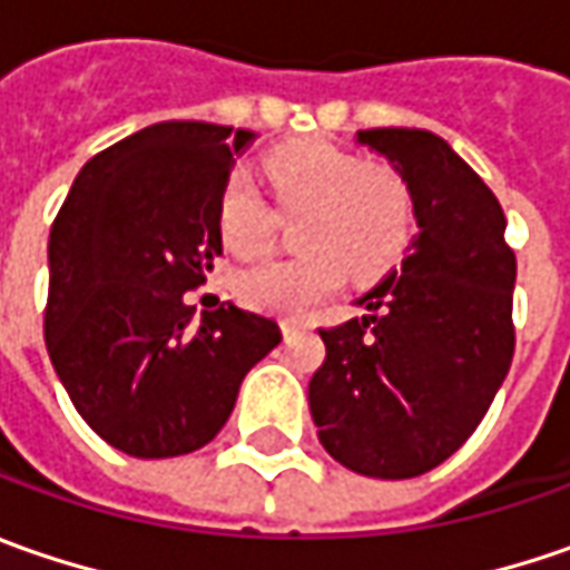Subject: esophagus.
Instances as JSON below:
<instances>
[{"mask_svg": "<svg viewBox=\"0 0 570 570\" xmlns=\"http://www.w3.org/2000/svg\"><path fill=\"white\" fill-rule=\"evenodd\" d=\"M305 324H299V322H293V318H284V322H281V331H284V337L286 341H289V337H296V334H299V331H303Z\"/></svg>", "mask_w": 570, "mask_h": 570, "instance_id": "esophagus-1", "label": "esophagus"}]
</instances>
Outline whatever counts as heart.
Returning <instances> with one entry per match:
<instances>
[{
    "label": "heart",
    "mask_w": 570,
    "mask_h": 570,
    "mask_svg": "<svg viewBox=\"0 0 570 570\" xmlns=\"http://www.w3.org/2000/svg\"><path fill=\"white\" fill-rule=\"evenodd\" d=\"M265 176L274 207L286 217L303 214L296 243L305 252L246 267L236 277V293L252 308L303 315L344 284L346 267L356 277H375L397 265L413 243L416 205L397 169L360 164L324 141H296L267 157ZM217 229L239 258L271 243L274 214L246 176L226 179Z\"/></svg>",
    "instance_id": "b5f03b06"
}]
</instances>
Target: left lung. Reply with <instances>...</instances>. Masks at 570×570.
<instances>
[{
    "instance_id": "1",
    "label": "left lung",
    "mask_w": 570,
    "mask_h": 570,
    "mask_svg": "<svg viewBox=\"0 0 570 570\" xmlns=\"http://www.w3.org/2000/svg\"><path fill=\"white\" fill-rule=\"evenodd\" d=\"M406 179L420 233L397 271L365 293L363 318L322 327L308 410L324 451L375 480L444 463L485 416L514 356L518 262L492 188L425 128H365Z\"/></svg>"
}]
</instances>
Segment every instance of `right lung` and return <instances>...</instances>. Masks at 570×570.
Returning <instances> with one entry per match:
<instances>
[{
  "instance_id": "add662e5",
  "label": "right lung",
  "mask_w": 570,
  "mask_h": 570,
  "mask_svg": "<svg viewBox=\"0 0 570 570\" xmlns=\"http://www.w3.org/2000/svg\"><path fill=\"white\" fill-rule=\"evenodd\" d=\"M255 131L157 122L100 150L50 229L43 334L81 420L131 458H179L229 420L239 384L281 344L236 305L195 315L224 252L217 205Z\"/></svg>"
}]
</instances>
